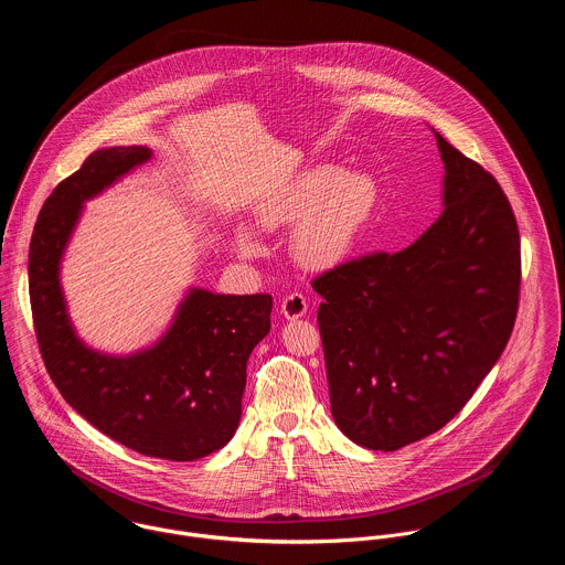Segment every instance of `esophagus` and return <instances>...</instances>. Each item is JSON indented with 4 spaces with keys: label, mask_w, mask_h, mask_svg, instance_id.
<instances>
[{
    "label": "esophagus",
    "mask_w": 565,
    "mask_h": 565,
    "mask_svg": "<svg viewBox=\"0 0 565 565\" xmlns=\"http://www.w3.org/2000/svg\"><path fill=\"white\" fill-rule=\"evenodd\" d=\"M307 309H309V302H307V298H305L302 294H298V291L285 296L282 302H280V313H282L287 320H298V318L307 316Z\"/></svg>",
    "instance_id": "esophagus-1"
}]
</instances>
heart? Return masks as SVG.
<instances>
[{"label": "heart", "instance_id": "obj_1", "mask_svg": "<svg viewBox=\"0 0 565 565\" xmlns=\"http://www.w3.org/2000/svg\"><path fill=\"white\" fill-rule=\"evenodd\" d=\"M379 202V184L370 173H345L341 167L320 164L302 175L263 211L265 228L298 224L291 249L311 269L337 265L352 249ZM239 249L258 254L260 245L243 231Z\"/></svg>", "mask_w": 565, "mask_h": 565}]
</instances>
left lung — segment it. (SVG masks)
I'll list each match as a JSON object with an SVG mask.
<instances>
[{
  "mask_svg": "<svg viewBox=\"0 0 565 565\" xmlns=\"http://www.w3.org/2000/svg\"><path fill=\"white\" fill-rule=\"evenodd\" d=\"M444 213L403 252L313 278L330 411L345 437L398 450L444 428L511 337L522 280L513 209L481 164L439 132Z\"/></svg>",
  "mask_w": 565,
  "mask_h": 565,
  "instance_id": "1",
  "label": "left lung"
}]
</instances>
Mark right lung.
Masks as SVG:
<instances>
[{
    "mask_svg": "<svg viewBox=\"0 0 565 565\" xmlns=\"http://www.w3.org/2000/svg\"><path fill=\"white\" fill-rule=\"evenodd\" d=\"M150 157L141 146L97 150L58 182L30 242V307L45 370L86 422L139 455L193 461L226 446L239 426L245 367L269 332L271 296L193 289L154 348L117 359L82 345L58 282L82 202Z\"/></svg>",
    "mask_w": 565,
    "mask_h": 565,
    "instance_id": "right-lung-1",
    "label": "right lung"
}]
</instances>
